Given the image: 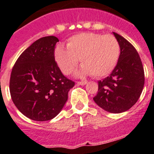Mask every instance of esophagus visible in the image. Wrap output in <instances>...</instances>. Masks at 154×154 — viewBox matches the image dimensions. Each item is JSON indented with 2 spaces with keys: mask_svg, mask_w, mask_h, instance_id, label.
Instances as JSON below:
<instances>
[{
  "mask_svg": "<svg viewBox=\"0 0 154 154\" xmlns=\"http://www.w3.org/2000/svg\"><path fill=\"white\" fill-rule=\"evenodd\" d=\"M76 84L77 85H81V86H84L86 84V81H81V82H76Z\"/></svg>",
  "mask_w": 154,
  "mask_h": 154,
  "instance_id": "esophagus-1",
  "label": "esophagus"
}]
</instances>
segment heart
<instances>
[{"label": "heart", "instance_id": "heart-1", "mask_svg": "<svg viewBox=\"0 0 154 154\" xmlns=\"http://www.w3.org/2000/svg\"><path fill=\"white\" fill-rule=\"evenodd\" d=\"M120 53V44L113 35L81 33L68 39L67 49L62 45H57L54 56L63 74H70L80 59L82 66L79 72V75L91 74L100 78L113 71Z\"/></svg>", "mask_w": 154, "mask_h": 154}]
</instances>
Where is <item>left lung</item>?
Returning <instances> with one entry per match:
<instances>
[{
	"mask_svg": "<svg viewBox=\"0 0 154 154\" xmlns=\"http://www.w3.org/2000/svg\"><path fill=\"white\" fill-rule=\"evenodd\" d=\"M113 34L120 44V57L110 75L98 81L94 101L105 111L120 113L130 109L140 97L145 82L144 69L135 48L124 37Z\"/></svg>",
	"mask_w": 154,
	"mask_h": 154,
	"instance_id": "8db88e82",
	"label": "left lung"
}]
</instances>
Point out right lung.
Returning a JSON list of instances; mask_svg holds the SVG:
<instances>
[{"mask_svg":"<svg viewBox=\"0 0 154 154\" xmlns=\"http://www.w3.org/2000/svg\"><path fill=\"white\" fill-rule=\"evenodd\" d=\"M58 38L35 41L19 57L10 77L12 101L20 112L36 121L50 120L62 110L75 82L62 74L55 61Z\"/></svg>","mask_w":154,"mask_h":154,"instance_id":"right-lung-1","label":"right lung"}]
</instances>
